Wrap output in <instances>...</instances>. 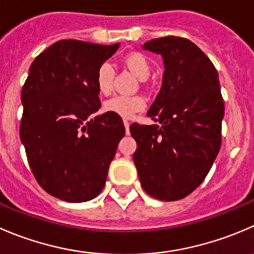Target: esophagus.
Returning <instances> with one entry per match:
<instances>
[{"mask_svg": "<svg viewBox=\"0 0 254 254\" xmlns=\"http://www.w3.org/2000/svg\"><path fill=\"white\" fill-rule=\"evenodd\" d=\"M124 127H125V132H127V135L130 134V124L127 120H124Z\"/></svg>", "mask_w": 254, "mask_h": 254, "instance_id": "obj_1", "label": "esophagus"}]
</instances>
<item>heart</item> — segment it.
Returning a JSON list of instances; mask_svg holds the SVG:
<instances>
[{"instance_id":"obj_1","label":"heart","mask_w":254,"mask_h":254,"mask_svg":"<svg viewBox=\"0 0 254 254\" xmlns=\"http://www.w3.org/2000/svg\"><path fill=\"white\" fill-rule=\"evenodd\" d=\"M122 63L125 68L130 70L132 74L136 75L139 79L145 80L150 75L149 59L140 52H130L125 54L122 59ZM114 79V69L109 63H103L97 70L95 75V84L100 94H109L113 88ZM145 108V99L140 95H115L107 100L104 104V110L113 113L124 119H130L135 113L140 112Z\"/></svg>"}]
</instances>
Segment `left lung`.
I'll return each mask as SVG.
<instances>
[{
	"mask_svg": "<svg viewBox=\"0 0 254 254\" xmlns=\"http://www.w3.org/2000/svg\"><path fill=\"white\" fill-rule=\"evenodd\" d=\"M142 48L161 54L162 87L147 117L161 125H130L142 189L161 201L186 197L205 180L221 147L225 114L218 74L191 41L151 39Z\"/></svg>",
	"mask_w": 254,
	"mask_h": 254,
	"instance_id": "8db88e82",
	"label": "left lung"
}]
</instances>
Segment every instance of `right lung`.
<instances>
[{"mask_svg":"<svg viewBox=\"0 0 254 254\" xmlns=\"http://www.w3.org/2000/svg\"><path fill=\"white\" fill-rule=\"evenodd\" d=\"M119 46L62 39L29 67L19 135L37 182L59 200L97 197L125 135L122 118L95 115L102 107L97 70Z\"/></svg>","mask_w":254,"mask_h":254,"instance_id":"right-lung-1","label":"right lung"}]
</instances>
